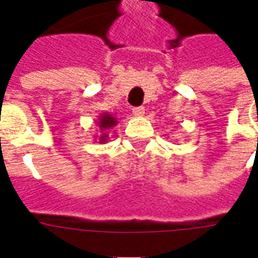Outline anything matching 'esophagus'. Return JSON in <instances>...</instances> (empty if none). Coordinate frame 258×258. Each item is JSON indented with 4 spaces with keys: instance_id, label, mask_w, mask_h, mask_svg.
<instances>
[{
    "instance_id": "34e87169",
    "label": "esophagus",
    "mask_w": 258,
    "mask_h": 258,
    "mask_svg": "<svg viewBox=\"0 0 258 258\" xmlns=\"http://www.w3.org/2000/svg\"><path fill=\"white\" fill-rule=\"evenodd\" d=\"M132 113H134L135 116H138V117H141V116H144L145 114V107H142V106L134 107V109H132Z\"/></svg>"
}]
</instances>
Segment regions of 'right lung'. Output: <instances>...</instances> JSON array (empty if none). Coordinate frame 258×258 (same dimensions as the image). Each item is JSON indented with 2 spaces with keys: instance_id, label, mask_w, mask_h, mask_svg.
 <instances>
[{
  "instance_id": "1",
  "label": "right lung",
  "mask_w": 258,
  "mask_h": 258,
  "mask_svg": "<svg viewBox=\"0 0 258 258\" xmlns=\"http://www.w3.org/2000/svg\"><path fill=\"white\" fill-rule=\"evenodd\" d=\"M116 123H117V122H116V117H113L112 114H100V117H99V127H100V131L103 132V136H100V142H102V144L107 141V134H104V131L113 127Z\"/></svg>"
}]
</instances>
